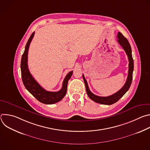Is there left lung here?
I'll list each match as a JSON object with an SVG mask.
<instances>
[{"label":"left lung","mask_w":150,"mask_h":150,"mask_svg":"<svg viewBox=\"0 0 150 150\" xmlns=\"http://www.w3.org/2000/svg\"><path fill=\"white\" fill-rule=\"evenodd\" d=\"M117 41L119 44L122 47L123 50L125 51L128 60H129V70H128V75L127 78V80L123 85V87L117 93H115L113 95H111L108 97H100L96 96L92 93L88 87V85L87 83V82L85 79L84 75H82L83 79L85 85V88H86L87 93L90 97V99L93 100L94 101L102 104H106V105H111L112 104L115 103L117 102L121 97H123V96L127 91L129 90L132 80V75H133V71H134V60L132 56V50L131 47L130 46V44L128 40L122 35V33L120 32L117 34Z\"/></svg>","instance_id":"8db88e82"}]
</instances>
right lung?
Masks as SVG:
<instances>
[{"instance_id":"1","label":"right lung","mask_w":150,"mask_h":150,"mask_svg":"<svg viewBox=\"0 0 150 150\" xmlns=\"http://www.w3.org/2000/svg\"><path fill=\"white\" fill-rule=\"evenodd\" d=\"M34 35V32L33 33L28 39L25 46L24 52L22 56V58H21V70L23 82L26 89L40 102L46 104H54L60 101L65 96L67 91L68 82L72 76L73 71H71L67 74L63 82L62 87L59 91H47L43 88H42L30 74L27 64L28 49Z\"/></svg>"}]
</instances>
